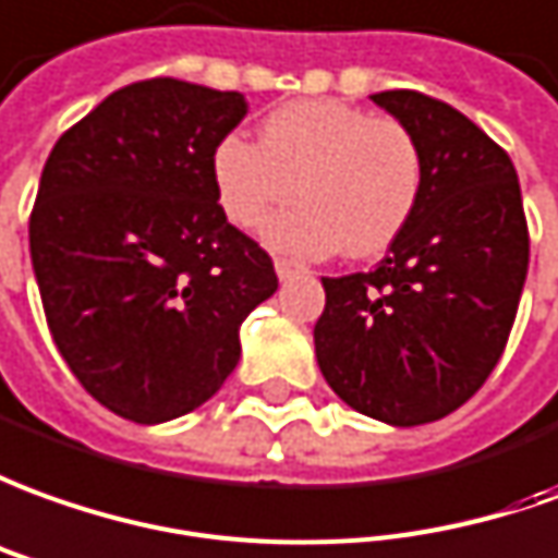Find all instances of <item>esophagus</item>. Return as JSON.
Wrapping results in <instances>:
<instances>
[{
  "instance_id": "esophagus-1",
  "label": "esophagus",
  "mask_w": 558,
  "mask_h": 558,
  "mask_svg": "<svg viewBox=\"0 0 558 558\" xmlns=\"http://www.w3.org/2000/svg\"><path fill=\"white\" fill-rule=\"evenodd\" d=\"M303 272L301 264H294V260H288V257H276V276L279 279H291V276H298Z\"/></svg>"
}]
</instances>
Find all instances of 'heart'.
Returning a JSON list of instances; mask_svg holds the SVG:
<instances>
[{"label":"heart","instance_id":"1","mask_svg":"<svg viewBox=\"0 0 558 558\" xmlns=\"http://www.w3.org/2000/svg\"><path fill=\"white\" fill-rule=\"evenodd\" d=\"M422 148L398 118L337 99H298L270 111L257 145L225 136L213 151L218 203L236 228H255L291 197L301 206L264 225L288 255L374 257L401 236L422 197Z\"/></svg>","mask_w":558,"mask_h":558}]
</instances>
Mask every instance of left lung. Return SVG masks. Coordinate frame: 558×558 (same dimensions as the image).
<instances>
[{
	"mask_svg": "<svg viewBox=\"0 0 558 558\" xmlns=\"http://www.w3.org/2000/svg\"><path fill=\"white\" fill-rule=\"evenodd\" d=\"M376 106L422 148L416 215L371 272L322 279L316 359L352 410L386 425H425L486 383L517 318L529 228L517 169L462 111L418 90Z\"/></svg>",
	"mask_w": 558,
	"mask_h": 558,
	"instance_id": "left-lung-1",
	"label": "left lung"
}]
</instances>
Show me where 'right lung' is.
I'll return each mask as SVG.
<instances>
[{
    "label": "right lung",
    "mask_w": 558,
    "mask_h": 558,
    "mask_svg": "<svg viewBox=\"0 0 558 558\" xmlns=\"http://www.w3.org/2000/svg\"><path fill=\"white\" fill-rule=\"evenodd\" d=\"M245 111L236 90L136 81L41 169L29 255L48 328L81 386L130 422L209 401L240 361V325L279 288L215 194V145Z\"/></svg>",
    "instance_id": "obj_1"
}]
</instances>
